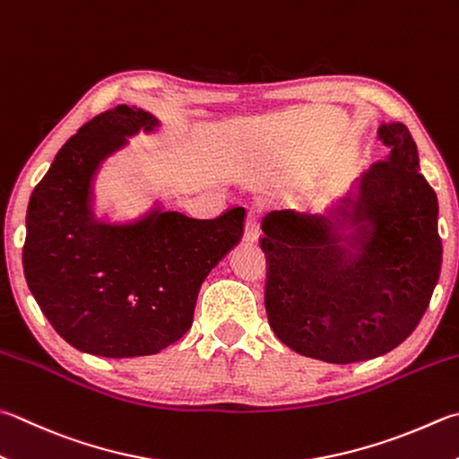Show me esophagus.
<instances>
[{
	"label": "esophagus",
	"instance_id": "esophagus-1",
	"mask_svg": "<svg viewBox=\"0 0 459 459\" xmlns=\"http://www.w3.org/2000/svg\"><path fill=\"white\" fill-rule=\"evenodd\" d=\"M259 230H262V213L257 210H249L247 212V220H246V241L247 244H255L259 239Z\"/></svg>",
	"mask_w": 459,
	"mask_h": 459
}]
</instances>
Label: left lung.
<instances>
[{"label":"left lung","mask_w":459,"mask_h":459,"mask_svg":"<svg viewBox=\"0 0 459 459\" xmlns=\"http://www.w3.org/2000/svg\"><path fill=\"white\" fill-rule=\"evenodd\" d=\"M377 140L390 153L325 213L264 218L272 330L327 364L397 348L428 309L442 267L437 197L420 174L416 142L402 122L379 124Z\"/></svg>","instance_id":"8db88e82"}]
</instances>
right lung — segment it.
I'll return each mask as SVG.
<instances>
[{
	"mask_svg": "<svg viewBox=\"0 0 459 459\" xmlns=\"http://www.w3.org/2000/svg\"><path fill=\"white\" fill-rule=\"evenodd\" d=\"M161 122L142 108L103 111L69 137L33 189L23 273L43 316L75 350L101 358L152 356L194 322L204 280L244 236L246 210L215 220L158 202L134 221L91 210V184L109 155Z\"/></svg>",
	"mask_w": 459,
	"mask_h": 459,
	"instance_id": "add662e5",
	"label": "right lung"
}]
</instances>
